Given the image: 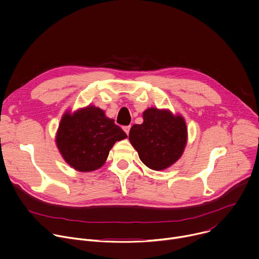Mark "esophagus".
I'll return each mask as SVG.
<instances>
[{
	"instance_id": "34e87169",
	"label": "esophagus",
	"mask_w": 259,
	"mask_h": 259,
	"mask_svg": "<svg viewBox=\"0 0 259 259\" xmlns=\"http://www.w3.org/2000/svg\"><path fill=\"white\" fill-rule=\"evenodd\" d=\"M123 130L125 131V133H126V134H129V131H130V126H125V127L123 128Z\"/></svg>"
}]
</instances>
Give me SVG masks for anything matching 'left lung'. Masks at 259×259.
Instances as JSON below:
<instances>
[{"label": "left lung", "mask_w": 259, "mask_h": 259, "mask_svg": "<svg viewBox=\"0 0 259 259\" xmlns=\"http://www.w3.org/2000/svg\"><path fill=\"white\" fill-rule=\"evenodd\" d=\"M142 115L143 123L131 127L129 140L145 166L164 170L183 154L188 140L186 121L168 109L156 107L147 108Z\"/></svg>", "instance_id": "left-lung-1"}]
</instances>
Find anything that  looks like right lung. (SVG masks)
<instances>
[{
    "mask_svg": "<svg viewBox=\"0 0 259 259\" xmlns=\"http://www.w3.org/2000/svg\"><path fill=\"white\" fill-rule=\"evenodd\" d=\"M126 137L127 134L102 109L88 105L62 116L55 140L62 158L70 167L90 172L100 168L113 145Z\"/></svg>",
    "mask_w": 259,
    "mask_h": 259,
    "instance_id": "1",
    "label": "right lung"
}]
</instances>
